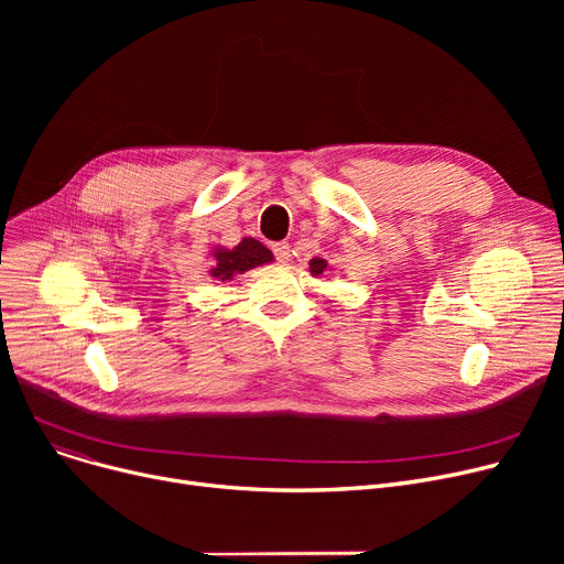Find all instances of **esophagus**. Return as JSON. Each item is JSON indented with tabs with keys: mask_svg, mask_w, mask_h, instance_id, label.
Returning a JSON list of instances; mask_svg holds the SVG:
<instances>
[{
	"mask_svg": "<svg viewBox=\"0 0 564 564\" xmlns=\"http://www.w3.org/2000/svg\"><path fill=\"white\" fill-rule=\"evenodd\" d=\"M272 251H274V256H276V260H279L281 264H288V262H290V245H288V242H276V245L272 247Z\"/></svg>",
	"mask_w": 564,
	"mask_h": 564,
	"instance_id": "34e87169",
	"label": "esophagus"
}]
</instances>
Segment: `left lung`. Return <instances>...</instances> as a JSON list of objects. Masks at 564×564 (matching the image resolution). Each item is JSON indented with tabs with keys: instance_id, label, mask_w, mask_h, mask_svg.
<instances>
[{
	"instance_id": "obj_1",
	"label": "left lung",
	"mask_w": 564,
	"mask_h": 564,
	"mask_svg": "<svg viewBox=\"0 0 564 564\" xmlns=\"http://www.w3.org/2000/svg\"><path fill=\"white\" fill-rule=\"evenodd\" d=\"M308 267H311V274L313 276H319L322 272H327V267H329V262L324 260V258H313L311 262H308Z\"/></svg>"
}]
</instances>
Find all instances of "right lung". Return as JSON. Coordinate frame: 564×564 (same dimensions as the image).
Wrapping results in <instances>:
<instances>
[{
  "instance_id": "add662e5",
  "label": "right lung",
  "mask_w": 564,
  "mask_h": 564,
  "mask_svg": "<svg viewBox=\"0 0 564 564\" xmlns=\"http://www.w3.org/2000/svg\"><path fill=\"white\" fill-rule=\"evenodd\" d=\"M213 258H215V264L210 267V276L217 281H232L235 274H245L253 270V267L274 260L272 251L262 242L253 240V237H245V240L232 249L217 247L213 251Z\"/></svg>"
}]
</instances>
